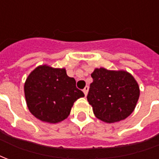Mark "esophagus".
I'll list each match as a JSON object with an SVG mask.
<instances>
[{
	"mask_svg": "<svg viewBox=\"0 0 159 159\" xmlns=\"http://www.w3.org/2000/svg\"><path fill=\"white\" fill-rule=\"evenodd\" d=\"M88 91H89V87H88V86H85L84 90H83V92H84V94L85 95V96H87Z\"/></svg>",
	"mask_w": 159,
	"mask_h": 159,
	"instance_id": "34e87169",
	"label": "esophagus"
}]
</instances>
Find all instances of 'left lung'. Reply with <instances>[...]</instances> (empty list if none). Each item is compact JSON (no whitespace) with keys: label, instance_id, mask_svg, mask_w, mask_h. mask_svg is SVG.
<instances>
[{"label":"left lung","instance_id":"1","mask_svg":"<svg viewBox=\"0 0 159 159\" xmlns=\"http://www.w3.org/2000/svg\"><path fill=\"white\" fill-rule=\"evenodd\" d=\"M87 95L95 116L106 123L125 119L135 110L140 97L138 83L125 70L95 68Z\"/></svg>","mask_w":159,"mask_h":159}]
</instances>
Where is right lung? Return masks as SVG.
I'll list each match as a JSON object with an SVG mask.
<instances>
[{
    "mask_svg": "<svg viewBox=\"0 0 159 159\" xmlns=\"http://www.w3.org/2000/svg\"><path fill=\"white\" fill-rule=\"evenodd\" d=\"M24 96L30 112L40 121L57 124L70 114L75 101L84 97L68 77L64 68L36 67L24 83Z\"/></svg>",
    "mask_w": 159,
    "mask_h": 159,
    "instance_id": "1",
    "label": "right lung"
}]
</instances>
